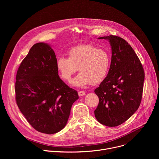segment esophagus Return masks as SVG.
Returning <instances> with one entry per match:
<instances>
[{
  "mask_svg": "<svg viewBox=\"0 0 159 159\" xmlns=\"http://www.w3.org/2000/svg\"><path fill=\"white\" fill-rule=\"evenodd\" d=\"M78 94H79V96H83L85 94V92L84 91V90H80V91L78 92Z\"/></svg>",
  "mask_w": 159,
  "mask_h": 159,
  "instance_id": "34e87169",
  "label": "esophagus"
}]
</instances>
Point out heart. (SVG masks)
Returning <instances> with one entry per match:
<instances>
[{
    "label": "heart",
    "mask_w": 159,
    "mask_h": 159,
    "mask_svg": "<svg viewBox=\"0 0 159 159\" xmlns=\"http://www.w3.org/2000/svg\"><path fill=\"white\" fill-rule=\"evenodd\" d=\"M68 53L69 58H57V68L60 77L66 81H70L79 69L80 72L72 81L74 86L99 84L107 75L111 57L106 50L91 44H85L72 48Z\"/></svg>",
    "instance_id": "obj_1"
}]
</instances>
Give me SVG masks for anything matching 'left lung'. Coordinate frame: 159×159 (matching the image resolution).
<instances>
[{
    "label": "left lung",
    "instance_id": "8db88e82",
    "mask_svg": "<svg viewBox=\"0 0 159 159\" xmlns=\"http://www.w3.org/2000/svg\"><path fill=\"white\" fill-rule=\"evenodd\" d=\"M99 39L109 41L112 56L106 77L94 90L99 100L94 115L102 125L115 127L125 122L139 107L145 73L139 57L124 39L113 35Z\"/></svg>",
    "mask_w": 159,
    "mask_h": 159
}]
</instances>
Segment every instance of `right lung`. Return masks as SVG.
<instances>
[{
    "instance_id": "1",
    "label": "right lung",
    "mask_w": 159,
    "mask_h": 159,
    "mask_svg": "<svg viewBox=\"0 0 159 159\" xmlns=\"http://www.w3.org/2000/svg\"><path fill=\"white\" fill-rule=\"evenodd\" d=\"M16 80V103L32 127L47 134L61 131L79 96L60 78L56 55L48 44L33 45L22 61Z\"/></svg>"
}]
</instances>
